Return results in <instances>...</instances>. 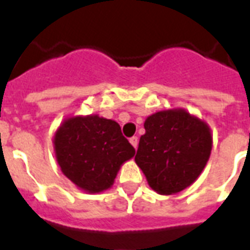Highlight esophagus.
I'll use <instances>...</instances> for the list:
<instances>
[{
  "mask_svg": "<svg viewBox=\"0 0 250 250\" xmlns=\"http://www.w3.org/2000/svg\"><path fill=\"white\" fill-rule=\"evenodd\" d=\"M129 143H131L133 148L136 149V148H138V144H139V139L136 138V136H132V138L129 139Z\"/></svg>",
  "mask_w": 250,
  "mask_h": 250,
  "instance_id": "esophagus-1",
  "label": "esophagus"
}]
</instances>
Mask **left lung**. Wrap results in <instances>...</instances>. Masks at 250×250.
Masks as SVG:
<instances>
[{"mask_svg": "<svg viewBox=\"0 0 250 250\" xmlns=\"http://www.w3.org/2000/svg\"><path fill=\"white\" fill-rule=\"evenodd\" d=\"M144 128L135 161L150 188L173 195L193 185L211 155L209 125L185 108H171L149 115Z\"/></svg>", "mask_w": 250, "mask_h": 250, "instance_id": "1", "label": "left lung"}]
</instances>
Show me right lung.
I'll return each mask as SVG.
<instances>
[{
  "mask_svg": "<svg viewBox=\"0 0 250 250\" xmlns=\"http://www.w3.org/2000/svg\"><path fill=\"white\" fill-rule=\"evenodd\" d=\"M62 174L85 193H102L114 185L121 167L135 156L115 121L97 114L66 118L53 136Z\"/></svg>",
  "mask_w": 250,
  "mask_h": 250,
  "instance_id": "obj_1",
  "label": "right lung"
}]
</instances>
